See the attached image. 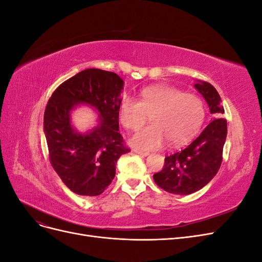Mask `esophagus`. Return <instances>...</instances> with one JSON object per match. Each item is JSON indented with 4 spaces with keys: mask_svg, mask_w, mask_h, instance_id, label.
<instances>
[{
    "mask_svg": "<svg viewBox=\"0 0 262 262\" xmlns=\"http://www.w3.org/2000/svg\"><path fill=\"white\" fill-rule=\"evenodd\" d=\"M133 152H134V153H137V154H139L140 156H147V155H148V153H147V152H144V150H141V149H138V148H134V149H133Z\"/></svg>",
    "mask_w": 262,
    "mask_h": 262,
    "instance_id": "esophagus-1",
    "label": "esophagus"
}]
</instances>
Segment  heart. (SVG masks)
<instances>
[{
    "instance_id": "obj_1",
    "label": "heart",
    "mask_w": 262,
    "mask_h": 262,
    "mask_svg": "<svg viewBox=\"0 0 262 262\" xmlns=\"http://www.w3.org/2000/svg\"><path fill=\"white\" fill-rule=\"evenodd\" d=\"M148 115L152 123L131 138V143L142 149L158 148L166 141L171 146L187 143L200 131L205 107L196 95L166 85L146 87L141 91L139 100L125 96L119 105V119L129 130L140 128Z\"/></svg>"
}]
</instances>
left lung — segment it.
I'll return each mask as SVG.
<instances>
[{
	"instance_id": "left-lung-1",
	"label": "left lung",
	"mask_w": 262,
	"mask_h": 262,
	"mask_svg": "<svg viewBox=\"0 0 262 262\" xmlns=\"http://www.w3.org/2000/svg\"><path fill=\"white\" fill-rule=\"evenodd\" d=\"M194 87L208 102L213 118L191 144L166 156L163 169L154 173L155 184L173 194H191L208 185L216 175L223 158L227 121L221 118L224 108L220 95L207 82L198 81Z\"/></svg>"
}]
</instances>
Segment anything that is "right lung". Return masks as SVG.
I'll return each mask as SVG.
<instances>
[{"label":"right lung","instance_id":"obj_1","mask_svg":"<svg viewBox=\"0 0 262 262\" xmlns=\"http://www.w3.org/2000/svg\"><path fill=\"white\" fill-rule=\"evenodd\" d=\"M122 78L114 72L86 69L53 92L47 104L43 131L53 169L71 191L95 196L105 191L116 175V164L130 152L119 133ZM90 104L100 114L99 124L86 134L70 123V112Z\"/></svg>","mask_w":262,"mask_h":262}]
</instances>
